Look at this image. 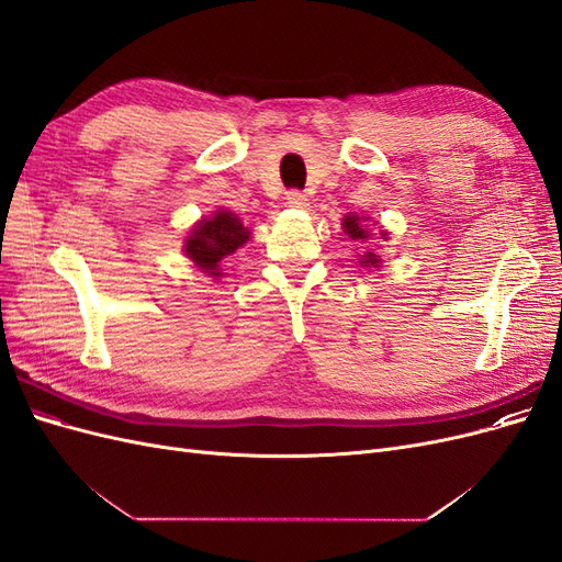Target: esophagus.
<instances>
[{
  "instance_id": "1",
  "label": "esophagus",
  "mask_w": 562,
  "mask_h": 562,
  "mask_svg": "<svg viewBox=\"0 0 562 562\" xmlns=\"http://www.w3.org/2000/svg\"><path fill=\"white\" fill-rule=\"evenodd\" d=\"M285 203H288V206H293V209H307L310 199H307V194L300 192V190H291L285 194Z\"/></svg>"
}]
</instances>
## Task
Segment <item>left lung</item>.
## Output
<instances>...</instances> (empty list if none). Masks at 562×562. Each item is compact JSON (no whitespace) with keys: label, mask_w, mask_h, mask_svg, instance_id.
I'll list each match as a JSON object with an SVG mask.
<instances>
[{"label":"left lung","mask_w":562,"mask_h":562,"mask_svg":"<svg viewBox=\"0 0 562 562\" xmlns=\"http://www.w3.org/2000/svg\"><path fill=\"white\" fill-rule=\"evenodd\" d=\"M363 220L359 217V215H347L345 217V223H342V227H345V232L349 234V239H353V241H361V239H368V232L363 229ZM366 267L368 265H372V267H380V255H375V252H366L363 255V260H361Z\"/></svg>","instance_id":"8db88e82"}]
</instances>
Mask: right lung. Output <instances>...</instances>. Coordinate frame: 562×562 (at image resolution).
<instances>
[{
    "label": "right lung",
    "mask_w": 562,
    "mask_h": 562,
    "mask_svg": "<svg viewBox=\"0 0 562 562\" xmlns=\"http://www.w3.org/2000/svg\"><path fill=\"white\" fill-rule=\"evenodd\" d=\"M248 234L250 232L239 223V217L234 213L217 211L211 220H203V223L194 227L192 236L184 244V252L209 277H220L217 265L236 248H241L250 239Z\"/></svg>",
    "instance_id": "right-lung-1"
}]
</instances>
